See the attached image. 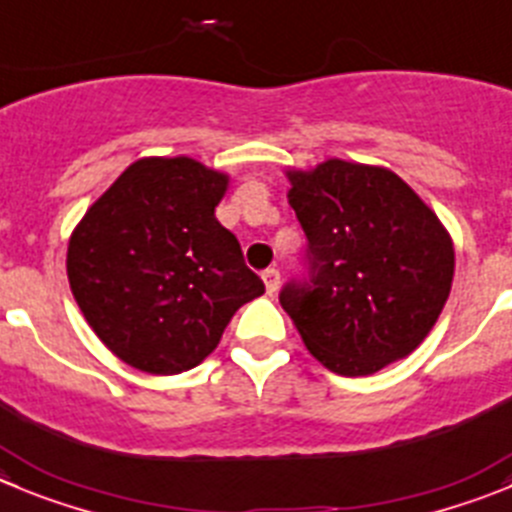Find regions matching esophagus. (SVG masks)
<instances>
[{"instance_id": "1", "label": "esophagus", "mask_w": 512, "mask_h": 512, "mask_svg": "<svg viewBox=\"0 0 512 512\" xmlns=\"http://www.w3.org/2000/svg\"><path fill=\"white\" fill-rule=\"evenodd\" d=\"M262 280H265V288L267 293H275V290L280 288V270L278 267H267L265 272H262Z\"/></svg>"}]
</instances>
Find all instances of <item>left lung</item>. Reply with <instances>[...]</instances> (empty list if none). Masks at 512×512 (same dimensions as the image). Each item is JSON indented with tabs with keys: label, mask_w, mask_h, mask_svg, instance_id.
Instances as JSON below:
<instances>
[{
	"label": "left lung",
	"mask_w": 512,
	"mask_h": 512,
	"mask_svg": "<svg viewBox=\"0 0 512 512\" xmlns=\"http://www.w3.org/2000/svg\"><path fill=\"white\" fill-rule=\"evenodd\" d=\"M305 275L280 305L326 369L369 376L409 356L442 313L455 250L437 214L381 166L331 159L288 174Z\"/></svg>",
	"instance_id": "1"
}]
</instances>
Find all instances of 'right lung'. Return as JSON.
<instances>
[{"label": "right lung", "instance_id": "1", "mask_svg": "<svg viewBox=\"0 0 512 512\" xmlns=\"http://www.w3.org/2000/svg\"><path fill=\"white\" fill-rule=\"evenodd\" d=\"M224 191L227 176L194 159H141L75 227L70 290L100 341L133 369H194L237 308L265 293L214 217Z\"/></svg>", "mask_w": 512, "mask_h": 512}]
</instances>
